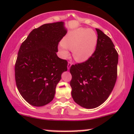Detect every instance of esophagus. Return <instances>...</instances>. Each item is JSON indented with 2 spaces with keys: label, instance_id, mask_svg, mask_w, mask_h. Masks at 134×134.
<instances>
[{
  "label": "esophagus",
  "instance_id": "34e87169",
  "mask_svg": "<svg viewBox=\"0 0 134 134\" xmlns=\"http://www.w3.org/2000/svg\"><path fill=\"white\" fill-rule=\"evenodd\" d=\"M71 62H68V66H67V68H68V70H70V68L71 66Z\"/></svg>",
  "mask_w": 134,
  "mask_h": 134
}]
</instances>
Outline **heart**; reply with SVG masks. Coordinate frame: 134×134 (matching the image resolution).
I'll list each match as a JSON object with an SVG mask.
<instances>
[{"label": "heart", "mask_w": 134, "mask_h": 134, "mask_svg": "<svg viewBox=\"0 0 134 134\" xmlns=\"http://www.w3.org/2000/svg\"><path fill=\"white\" fill-rule=\"evenodd\" d=\"M97 37L95 31L91 29L80 28L70 31L63 39L59 51L63 58H68V49L73 51V56L79 63L89 59L95 51Z\"/></svg>", "instance_id": "1"}]
</instances>
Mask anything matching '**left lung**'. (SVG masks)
I'll use <instances>...</instances> for the list:
<instances>
[{"instance_id":"left-lung-1","label":"left lung","mask_w":134,"mask_h":134,"mask_svg":"<svg viewBox=\"0 0 134 134\" xmlns=\"http://www.w3.org/2000/svg\"><path fill=\"white\" fill-rule=\"evenodd\" d=\"M96 51L85 62L72 65L71 96L87 109L99 106L109 97L117 78L118 54L109 37L99 29Z\"/></svg>"}]
</instances>
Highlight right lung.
<instances>
[{"label": "right lung", "mask_w": 134, "mask_h": 134, "mask_svg": "<svg viewBox=\"0 0 134 134\" xmlns=\"http://www.w3.org/2000/svg\"><path fill=\"white\" fill-rule=\"evenodd\" d=\"M63 21L44 24L33 30L22 43L15 64L18 89L30 104L40 107L53 100L68 62L56 54L59 41L66 34Z\"/></svg>", "instance_id": "right-lung-1"}]
</instances>
